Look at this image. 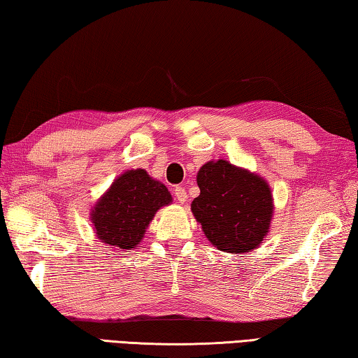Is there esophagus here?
<instances>
[{
  "label": "esophagus",
  "instance_id": "1",
  "mask_svg": "<svg viewBox=\"0 0 358 358\" xmlns=\"http://www.w3.org/2000/svg\"><path fill=\"white\" fill-rule=\"evenodd\" d=\"M174 196L179 203H185L187 200H189V195H187V190L184 189V187H176Z\"/></svg>",
  "mask_w": 358,
  "mask_h": 358
}]
</instances>
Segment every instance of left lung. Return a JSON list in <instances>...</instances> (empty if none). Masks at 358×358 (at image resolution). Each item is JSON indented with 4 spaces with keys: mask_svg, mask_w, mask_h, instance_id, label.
I'll return each instance as SVG.
<instances>
[{
    "mask_svg": "<svg viewBox=\"0 0 358 358\" xmlns=\"http://www.w3.org/2000/svg\"><path fill=\"white\" fill-rule=\"evenodd\" d=\"M196 182L200 195L192 203V213L213 245L231 254L259 248L273 215L265 180L219 160L203 165Z\"/></svg>",
    "mask_w": 358,
    "mask_h": 358,
    "instance_id": "8db88e82",
    "label": "left lung"
}]
</instances>
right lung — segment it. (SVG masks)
Wrapping results in <instances>:
<instances>
[{"label": "right lung", "mask_w": 358, "mask_h": 358, "mask_svg": "<svg viewBox=\"0 0 358 358\" xmlns=\"http://www.w3.org/2000/svg\"><path fill=\"white\" fill-rule=\"evenodd\" d=\"M171 203L163 184L149 178L144 169H131L115 179L92 213L101 243L130 250L143 239L145 228L158 209Z\"/></svg>", "instance_id": "add662e5"}]
</instances>
